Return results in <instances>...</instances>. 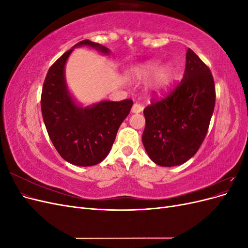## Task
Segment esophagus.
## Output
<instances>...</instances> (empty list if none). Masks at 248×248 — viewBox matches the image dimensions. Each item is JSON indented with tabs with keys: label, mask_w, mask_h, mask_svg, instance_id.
Here are the masks:
<instances>
[{
	"label": "esophagus",
	"mask_w": 248,
	"mask_h": 248,
	"mask_svg": "<svg viewBox=\"0 0 248 248\" xmlns=\"http://www.w3.org/2000/svg\"><path fill=\"white\" fill-rule=\"evenodd\" d=\"M142 109H144V108H142V106H140V103H134L132 106L131 111L133 112V114H139V112L142 111Z\"/></svg>",
	"instance_id": "esophagus-1"
}]
</instances>
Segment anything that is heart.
<instances>
[{
	"label": "heart",
	"instance_id": "obj_1",
	"mask_svg": "<svg viewBox=\"0 0 248 248\" xmlns=\"http://www.w3.org/2000/svg\"><path fill=\"white\" fill-rule=\"evenodd\" d=\"M133 78L138 81H147L153 78L152 91L158 95L167 94L172 85L175 71L171 66L162 67L159 61H149L139 66L133 72Z\"/></svg>",
	"mask_w": 248,
	"mask_h": 248
}]
</instances>
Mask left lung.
Instances as JSON below:
<instances>
[{"label":"left lung","instance_id":"1","mask_svg":"<svg viewBox=\"0 0 248 248\" xmlns=\"http://www.w3.org/2000/svg\"><path fill=\"white\" fill-rule=\"evenodd\" d=\"M215 106V86L207 65L188 48L181 82L168 97L144 109L141 140L153 162L161 167L183 164L198 152Z\"/></svg>","mask_w":248,"mask_h":248}]
</instances>
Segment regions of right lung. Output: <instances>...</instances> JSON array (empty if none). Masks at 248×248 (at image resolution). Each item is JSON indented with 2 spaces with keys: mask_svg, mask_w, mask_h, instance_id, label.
<instances>
[{
  "mask_svg": "<svg viewBox=\"0 0 248 248\" xmlns=\"http://www.w3.org/2000/svg\"><path fill=\"white\" fill-rule=\"evenodd\" d=\"M78 46H90L103 55L110 52L101 44L86 39L63 54L51 65L44 80L41 111L49 139L62 158L74 166L91 167L108 155L133 102L103 100L82 108L76 101L67 87L65 65Z\"/></svg>",
  "mask_w": 248,
  "mask_h": 248,
  "instance_id": "obj_1",
  "label": "right lung"
}]
</instances>
